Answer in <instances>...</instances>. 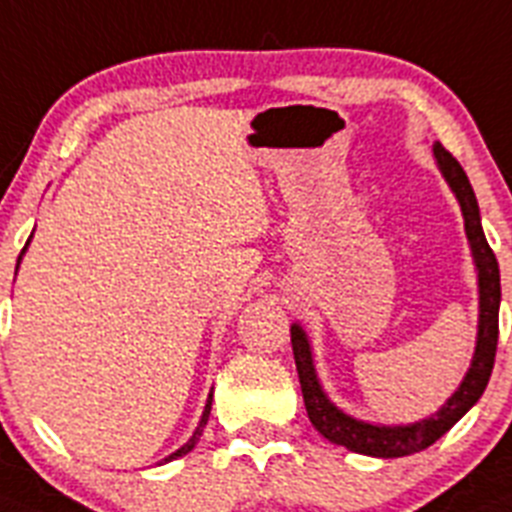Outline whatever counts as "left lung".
Instances as JSON below:
<instances>
[{"label":"left lung","mask_w":512,"mask_h":512,"mask_svg":"<svg viewBox=\"0 0 512 512\" xmlns=\"http://www.w3.org/2000/svg\"><path fill=\"white\" fill-rule=\"evenodd\" d=\"M433 154L438 159L443 177L448 180L451 190L456 193L464 211L466 237L471 244V255L477 262L479 270V335L477 350H474V361H471L469 373L461 381L459 391L443 404L441 410L435 412L428 420L415 422V425H397V428H379V425H368V422L353 420L350 415L340 412L335 404L327 399L314 373L311 363L309 340L299 324L291 327V345L293 358H296V371H299L301 394H304L306 412H309L311 425L327 438V441L345 446L348 451L366 453V456H379V459H399V456H410V453L422 451V448L433 446L441 435L466 415V412L477 404L487 389V381L492 376L497 353V335H500V268H497L495 252L487 244L482 224H479V206L474 198V190L469 185L464 167L456 162L451 151L443 149V144L433 146Z\"/></svg>","instance_id":"8db88e82"}]
</instances>
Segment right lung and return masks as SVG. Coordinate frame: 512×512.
I'll return each instance as SVG.
<instances>
[{"label":"right lung","instance_id":"add662e5","mask_svg":"<svg viewBox=\"0 0 512 512\" xmlns=\"http://www.w3.org/2000/svg\"><path fill=\"white\" fill-rule=\"evenodd\" d=\"M25 247H28V244H25ZM25 247H22V252H25ZM20 262V260H17ZM211 397L213 394H208V402H206V410H203V417H201V422H198V428H195V433H193V438H190L188 443H185V446L180 448V451H175L170 456V459H177V456H182V453H188V451H193L195 448V443L201 441V435H203V428H206V422H208V415H211ZM170 459H164V461H170Z\"/></svg>","mask_w":512,"mask_h":512}]
</instances>
